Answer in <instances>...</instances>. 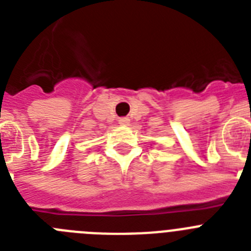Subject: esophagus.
Wrapping results in <instances>:
<instances>
[{
	"label": "esophagus",
	"mask_w": 251,
	"mask_h": 251,
	"mask_svg": "<svg viewBox=\"0 0 251 251\" xmlns=\"http://www.w3.org/2000/svg\"><path fill=\"white\" fill-rule=\"evenodd\" d=\"M118 123L121 124V126H128V124H129V118H128V117H121V118L118 119Z\"/></svg>",
	"instance_id": "obj_1"
}]
</instances>
